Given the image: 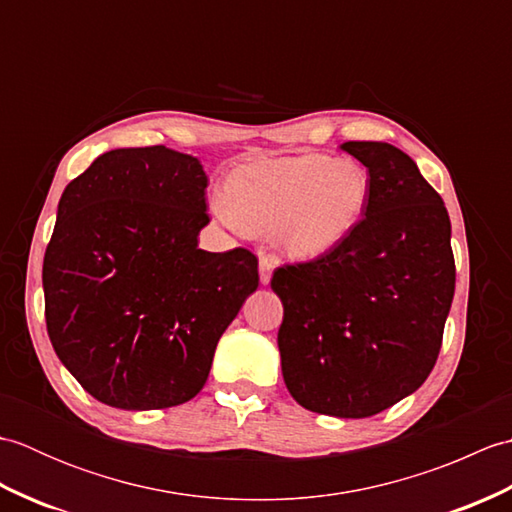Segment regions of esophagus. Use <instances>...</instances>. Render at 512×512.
<instances>
[{
  "label": "esophagus",
  "instance_id": "1",
  "mask_svg": "<svg viewBox=\"0 0 512 512\" xmlns=\"http://www.w3.org/2000/svg\"><path fill=\"white\" fill-rule=\"evenodd\" d=\"M273 268H275V259L266 255L262 250V253H259V281H262L264 286L270 284V277H273Z\"/></svg>",
  "mask_w": 512,
  "mask_h": 512
}]
</instances>
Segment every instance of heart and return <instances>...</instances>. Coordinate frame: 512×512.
<instances>
[{
	"label": "heart",
	"instance_id": "heart-1",
	"mask_svg": "<svg viewBox=\"0 0 512 512\" xmlns=\"http://www.w3.org/2000/svg\"><path fill=\"white\" fill-rule=\"evenodd\" d=\"M226 198L213 200L220 220L273 228L275 244L295 259L330 255L361 224L369 202L367 171L352 160L290 156L244 162L226 180Z\"/></svg>",
	"mask_w": 512,
	"mask_h": 512
}]
</instances>
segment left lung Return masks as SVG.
Returning <instances> with one entry per match:
<instances>
[{
    "label": "left lung",
    "instance_id": "obj_1",
    "mask_svg": "<svg viewBox=\"0 0 512 512\" xmlns=\"http://www.w3.org/2000/svg\"><path fill=\"white\" fill-rule=\"evenodd\" d=\"M369 171L356 231L330 255L275 270L277 334L290 396L336 418H369L413 394L438 361L455 292L451 220L416 162L350 140Z\"/></svg>",
    "mask_w": 512,
    "mask_h": 512
}]
</instances>
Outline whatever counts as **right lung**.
I'll return each mask as SVG.
<instances>
[{
  "instance_id": "right-lung-1",
  "label": "right lung",
  "mask_w": 512,
  "mask_h": 512,
  "mask_svg": "<svg viewBox=\"0 0 512 512\" xmlns=\"http://www.w3.org/2000/svg\"><path fill=\"white\" fill-rule=\"evenodd\" d=\"M206 184L198 158L156 145L107 151L61 195L43 257L48 336L105 405L191 400L259 286L250 250L198 248Z\"/></svg>"
}]
</instances>
